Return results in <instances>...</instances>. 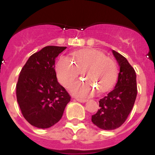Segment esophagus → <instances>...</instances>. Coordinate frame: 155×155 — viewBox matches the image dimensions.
Returning a JSON list of instances; mask_svg holds the SVG:
<instances>
[{
	"label": "esophagus",
	"mask_w": 155,
	"mask_h": 155,
	"mask_svg": "<svg viewBox=\"0 0 155 155\" xmlns=\"http://www.w3.org/2000/svg\"><path fill=\"white\" fill-rule=\"evenodd\" d=\"M76 101H78V102H86V99H76Z\"/></svg>",
	"instance_id": "34e87169"
}]
</instances>
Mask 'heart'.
Returning <instances> with one entry per match:
<instances>
[{"instance_id":"obj_1","label":"heart","mask_w":155,"mask_h":155,"mask_svg":"<svg viewBox=\"0 0 155 155\" xmlns=\"http://www.w3.org/2000/svg\"><path fill=\"white\" fill-rule=\"evenodd\" d=\"M56 77L64 87L69 88L80 72L87 82H78L71 91L75 95L86 98L95 90L102 93L110 89L117 76V66L112 59L96 49H83L72 53V58L61 56L55 67Z\"/></svg>"}]
</instances>
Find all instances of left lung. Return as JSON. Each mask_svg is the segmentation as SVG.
Wrapping results in <instances>:
<instances>
[{"instance_id":"obj_1","label":"left lung","mask_w":155,"mask_h":155,"mask_svg":"<svg viewBox=\"0 0 155 155\" xmlns=\"http://www.w3.org/2000/svg\"><path fill=\"white\" fill-rule=\"evenodd\" d=\"M119 65L118 81L115 88L99 101V108L92 115V121L99 128L113 130L119 128L131 112L137 96L136 74L126 58L112 50Z\"/></svg>"}]
</instances>
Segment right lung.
<instances>
[{
  "label": "right lung",
  "instance_id": "right-lung-1",
  "mask_svg": "<svg viewBox=\"0 0 155 155\" xmlns=\"http://www.w3.org/2000/svg\"><path fill=\"white\" fill-rule=\"evenodd\" d=\"M66 47L47 46L30 56L21 69L17 100L23 116L39 128H48L61 119L70 95L58 82L55 59Z\"/></svg>",
  "mask_w": 155,
  "mask_h": 155
}]
</instances>
